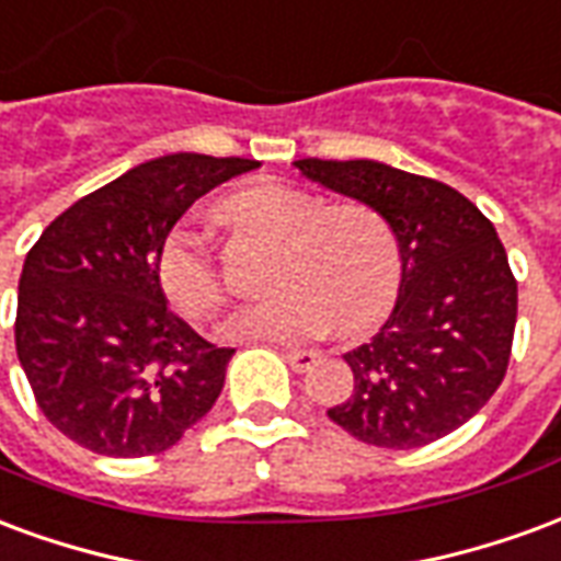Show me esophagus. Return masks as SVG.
I'll return each instance as SVG.
<instances>
[{
    "instance_id": "34e87169",
    "label": "esophagus",
    "mask_w": 561,
    "mask_h": 561,
    "mask_svg": "<svg viewBox=\"0 0 561 561\" xmlns=\"http://www.w3.org/2000/svg\"><path fill=\"white\" fill-rule=\"evenodd\" d=\"M286 362H289V367L296 374H305V370H310L320 362V353H313V350H286Z\"/></svg>"
}]
</instances>
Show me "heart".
Returning <instances> with one entry per match:
<instances>
[{"label":"heart","instance_id":"heart-1","mask_svg":"<svg viewBox=\"0 0 561 561\" xmlns=\"http://www.w3.org/2000/svg\"><path fill=\"white\" fill-rule=\"evenodd\" d=\"M227 215L248 230L284 239L277 263L280 296L244 305L220 325L227 341L296 343L337 325L358 337L386 320L403 277L398 236L367 203H334L284 185L241 191ZM161 286L191 320H206L224 301L215 260L196 230H175L161 251Z\"/></svg>","mask_w":561,"mask_h":561}]
</instances>
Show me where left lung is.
<instances>
[{
  "label": "left lung",
  "mask_w": 561,
  "mask_h": 561,
  "mask_svg": "<svg viewBox=\"0 0 561 561\" xmlns=\"http://www.w3.org/2000/svg\"><path fill=\"white\" fill-rule=\"evenodd\" d=\"M298 173L382 211L403 256L382 329L343 355L353 394L329 419L379 448H421L472 419L505 379L517 280L493 224L454 187L382 161L301 158Z\"/></svg>",
  "instance_id": "8db88e82"
}]
</instances>
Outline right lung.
Masks as SVG:
<instances>
[{
    "label": "right lung",
    "instance_id": "right-lung-1",
    "mask_svg": "<svg viewBox=\"0 0 561 561\" xmlns=\"http://www.w3.org/2000/svg\"><path fill=\"white\" fill-rule=\"evenodd\" d=\"M248 158L175 151L77 199L32 244L18 286V358L56 431L107 457L161 454L203 419L236 350L167 308L161 251Z\"/></svg>",
    "mask_w": 561,
    "mask_h": 561
}]
</instances>
